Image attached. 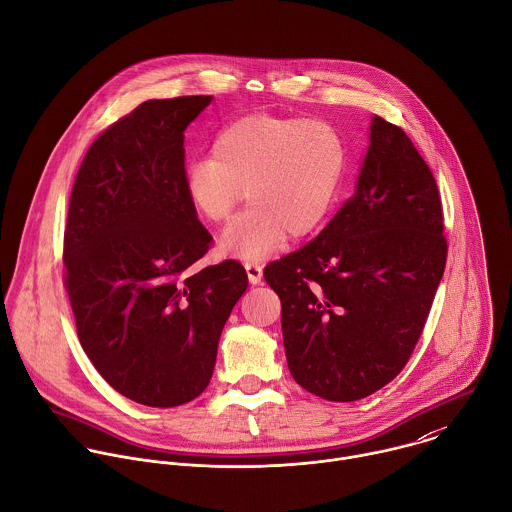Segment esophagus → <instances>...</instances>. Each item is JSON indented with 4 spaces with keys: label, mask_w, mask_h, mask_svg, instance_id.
Instances as JSON below:
<instances>
[{
    "label": "esophagus",
    "mask_w": 512,
    "mask_h": 512,
    "mask_svg": "<svg viewBox=\"0 0 512 512\" xmlns=\"http://www.w3.org/2000/svg\"><path fill=\"white\" fill-rule=\"evenodd\" d=\"M244 268H246V274H248V280L252 286L262 282V266L258 262H246Z\"/></svg>",
    "instance_id": "obj_1"
}]
</instances>
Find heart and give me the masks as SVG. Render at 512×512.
<instances>
[{
    "label": "heart",
    "instance_id": "heart-1",
    "mask_svg": "<svg viewBox=\"0 0 512 512\" xmlns=\"http://www.w3.org/2000/svg\"><path fill=\"white\" fill-rule=\"evenodd\" d=\"M346 172V144L324 120L254 114L226 126L212 156L186 162L182 188L198 216L226 220L244 200L252 206L220 236L222 252L262 260L286 236L312 234L330 214Z\"/></svg>",
    "mask_w": 512,
    "mask_h": 512
}]
</instances>
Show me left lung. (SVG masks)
I'll return each instance as SVG.
<instances>
[{
  "label": "left lung",
  "mask_w": 512,
  "mask_h": 512,
  "mask_svg": "<svg viewBox=\"0 0 512 512\" xmlns=\"http://www.w3.org/2000/svg\"><path fill=\"white\" fill-rule=\"evenodd\" d=\"M354 196L304 248L264 270L282 302L292 378L352 402L408 362L446 264L434 176L410 138L372 118Z\"/></svg>",
  "instance_id": "8db88e82"
}]
</instances>
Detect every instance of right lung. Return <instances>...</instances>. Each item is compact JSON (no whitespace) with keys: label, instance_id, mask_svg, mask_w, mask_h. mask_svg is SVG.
Segmentation results:
<instances>
[{"label":"right lung","instance_id":"obj_1","mask_svg":"<svg viewBox=\"0 0 512 512\" xmlns=\"http://www.w3.org/2000/svg\"><path fill=\"white\" fill-rule=\"evenodd\" d=\"M210 102L138 106L90 146L70 198L64 262L80 344L114 390L156 408L206 390L248 288L236 260L194 266L212 236L182 188L184 132Z\"/></svg>","mask_w":512,"mask_h":512}]
</instances>
